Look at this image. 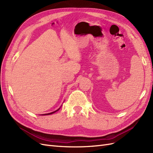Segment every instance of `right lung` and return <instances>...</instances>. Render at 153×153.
<instances>
[{
	"label": "right lung",
	"mask_w": 153,
	"mask_h": 153,
	"mask_svg": "<svg viewBox=\"0 0 153 153\" xmlns=\"http://www.w3.org/2000/svg\"><path fill=\"white\" fill-rule=\"evenodd\" d=\"M60 109V108L58 109V110H55V111H54V112H51V113H49V114H43V115H50V114H53V113H55V112H56L57 111H58Z\"/></svg>",
	"instance_id": "right-lung-1"
}]
</instances>
